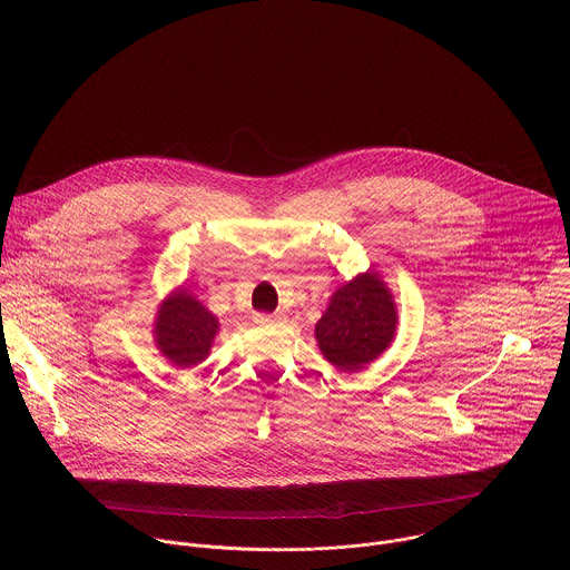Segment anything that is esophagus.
<instances>
[{"label":"esophagus","mask_w":570,"mask_h":570,"mask_svg":"<svg viewBox=\"0 0 570 570\" xmlns=\"http://www.w3.org/2000/svg\"><path fill=\"white\" fill-rule=\"evenodd\" d=\"M279 320H282L279 313H255V322L262 324V327H266V324H275Z\"/></svg>","instance_id":"1"}]
</instances>
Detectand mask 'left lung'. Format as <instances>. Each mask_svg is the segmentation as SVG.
I'll list each match as a JSON object with an SVG mask.
<instances>
[{
    "label": "left lung",
    "instance_id": "1",
    "mask_svg": "<svg viewBox=\"0 0 570 570\" xmlns=\"http://www.w3.org/2000/svg\"><path fill=\"white\" fill-rule=\"evenodd\" d=\"M394 330L396 311L390 291L376 275L365 273L336 291L315 324V338L332 365L356 372L390 345Z\"/></svg>",
    "mask_w": 570,
    "mask_h": 570
}]
</instances>
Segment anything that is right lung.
<instances>
[{
    "mask_svg": "<svg viewBox=\"0 0 570 570\" xmlns=\"http://www.w3.org/2000/svg\"><path fill=\"white\" fill-rule=\"evenodd\" d=\"M216 332L218 320L187 291H178L161 304L155 322L161 354L178 367H191L205 361Z\"/></svg>",
    "mask_w": 570,
    "mask_h": 570,
    "instance_id": "add662e5",
    "label": "right lung"
}]
</instances>
